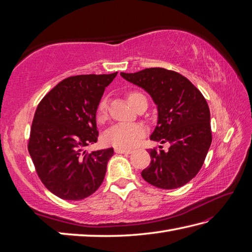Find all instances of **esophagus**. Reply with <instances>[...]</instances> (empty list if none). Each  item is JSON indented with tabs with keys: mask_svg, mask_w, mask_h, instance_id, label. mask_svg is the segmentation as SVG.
Returning <instances> with one entry per match:
<instances>
[{
	"mask_svg": "<svg viewBox=\"0 0 252 252\" xmlns=\"http://www.w3.org/2000/svg\"><path fill=\"white\" fill-rule=\"evenodd\" d=\"M115 153L116 154H125V155H129L132 152L130 149H122V148H115Z\"/></svg>",
	"mask_w": 252,
	"mask_h": 252,
	"instance_id": "esophagus-1",
	"label": "esophagus"
}]
</instances>
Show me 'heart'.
I'll return each instance as SVG.
<instances>
[{
  "instance_id": "1",
  "label": "heart",
  "mask_w": 252,
  "mask_h": 252,
  "mask_svg": "<svg viewBox=\"0 0 252 252\" xmlns=\"http://www.w3.org/2000/svg\"><path fill=\"white\" fill-rule=\"evenodd\" d=\"M142 94L138 92H130L127 94V99L130 104H134L135 99ZM107 116V100L101 99L96 109V119L101 122L106 119ZM146 129L140 122H120L111 126L104 133L103 140L106 145L114 146L116 148L129 149L137 145L145 135Z\"/></svg>"
}]
</instances>
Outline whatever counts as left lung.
Segmentation results:
<instances>
[{
	"label": "left lung",
	"mask_w": 252,
	"mask_h": 252,
	"mask_svg": "<svg viewBox=\"0 0 252 252\" xmlns=\"http://www.w3.org/2000/svg\"><path fill=\"white\" fill-rule=\"evenodd\" d=\"M120 76L146 91L157 106V126L151 140L170 143L167 152H148L152 161L142 171L143 179L163 189L189 183L199 172L212 142L207 100L189 79L164 68Z\"/></svg>",
	"instance_id": "left-lung-1"
}]
</instances>
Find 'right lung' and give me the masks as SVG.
<instances>
[{"label":"right lung","instance_id":"1","mask_svg":"<svg viewBox=\"0 0 252 252\" xmlns=\"http://www.w3.org/2000/svg\"><path fill=\"white\" fill-rule=\"evenodd\" d=\"M117 73L63 80L35 110L28 151L42 183L62 199H84L103 183L114 149L83 148L97 142L96 109Z\"/></svg>","mask_w":252,"mask_h":252}]
</instances>
